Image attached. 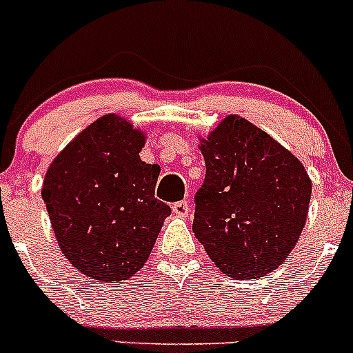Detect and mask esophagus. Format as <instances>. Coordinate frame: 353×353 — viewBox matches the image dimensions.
<instances>
[{
    "mask_svg": "<svg viewBox=\"0 0 353 353\" xmlns=\"http://www.w3.org/2000/svg\"><path fill=\"white\" fill-rule=\"evenodd\" d=\"M171 208H173V214L176 217H182V219H185L187 215H189V210H191L189 201H179V203H174Z\"/></svg>",
    "mask_w": 353,
    "mask_h": 353,
    "instance_id": "esophagus-1",
    "label": "esophagus"
}]
</instances>
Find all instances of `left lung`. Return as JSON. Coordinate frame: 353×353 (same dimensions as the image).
Returning <instances> with one entry per match:
<instances>
[{
	"mask_svg": "<svg viewBox=\"0 0 353 353\" xmlns=\"http://www.w3.org/2000/svg\"><path fill=\"white\" fill-rule=\"evenodd\" d=\"M199 150L207 174L194 198L196 239L233 279L267 276L301 236L310 174L290 150L239 114L199 138Z\"/></svg>",
	"mask_w": 353,
	"mask_h": 353,
	"instance_id": "left-lung-1",
	"label": "left lung"
}]
</instances>
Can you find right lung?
Segmentation results:
<instances>
[{"instance_id": "obj_1", "label": "right lung", "mask_w": 353, "mask_h": 353, "mask_svg": "<svg viewBox=\"0 0 353 353\" xmlns=\"http://www.w3.org/2000/svg\"><path fill=\"white\" fill-rule=\"evenodd\" d=\"M145 138L125 118L104 114L46 171L42 198L56 242L97 281H123L143 269L171 214L154 196L161 168L139 157Z\"/></svg>"}]
</instances>
